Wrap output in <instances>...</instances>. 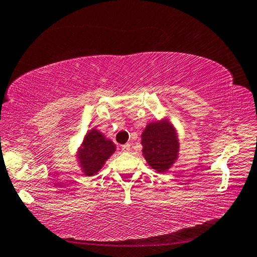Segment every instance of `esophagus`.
Returning <instances> with one entry per match:
<instances>
[{"label":"esophagus","mask_w":257,"mask_h":257,"mask_svg":"<svg viewBox=\"0 0 257 257\" xmlns=\"http://www.w3.org/2000/svg\"><path fill=\"white\" fill-rule=\"evenodd\" d=\"M131 151V146H130V144H125V145L121 146V152H130Z\"/></svg>","instance_id":"1"}]
</instances>
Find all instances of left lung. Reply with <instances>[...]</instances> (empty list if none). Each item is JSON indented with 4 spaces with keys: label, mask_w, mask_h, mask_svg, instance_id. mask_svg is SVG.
Returning a JSON list of instances; mask_svg holds the SVG:
<instances>
[{
    "label": "left lung",
    "mask_w": 257,
    "mask_h": 257,
    "mask_svg": "<svg viewBox=\"0 0 257 257\" xmlns=\"http://www.w3.org/2000/svg\"><path fill=\"white\" fill-rule=\"evenodd\" d=\"M143 156L146 163L159 173H165L179 158L180 143L178 131L171 119L151 121L142 133Z\"/></svg>",
    "instance_id": "8db88e82"
}]
</instances>
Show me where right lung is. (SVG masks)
Wrapping results in <instances>:
<instances>
[{
  "label": "right lung",
  "mask_w": 257,
  "mask_h": 257,
  "mask_svg": "<svg viewBox=\"0 0 257 257\" xmlns=\"http://www.w3.org/2000/svg\"><path fill=\"white\" fill-rule=\"evenodd\" d=\"M117 146L99 130L92 128L86 132L77 149L76 159L80 171L87 177L97 174L115 152Z\"/></svg>",
  "instance_id": "1"
}]
</instances>
